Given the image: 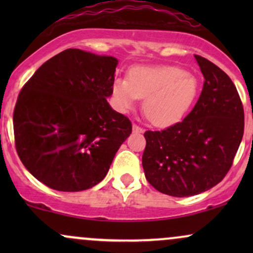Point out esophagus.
<instances>
[{
	"label": "esophagus",
	"mask_w": 253,
	"mask_h": 253,
	"mask_svg": "<svg viewBox=\"0 0 253 253\" xmlns=\"http://www.w3.org/2000/svg\"><path fill=\"white\" fill-rule=\"evenodd\" d=\"M133 132H134V133H143L144 128H143V127L138 126L136 124H134V125H133Z\"/></svg>",
	"instance_id": "1"
}]
</instances>
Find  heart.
Wrapping results in <instances>:
<instances>
[{
	"label": "heart",
	"mask_w": 253,
	"mask_h": 253,
	"mask_svg": "<svg viewBox=\"0 0 253 253\" xmlns=\"http://www.w3.org/2000/svg\"><path fill=\"white\" fill-rule=\"evenodd\" d=\"M199 82L193 74L176 66H136L128 78H117L112 86L114 106L128 113L145 98L143 112L156 126L175 124L193 106Z\"/></svg>",
	"instance_id": "obj_1"
}]
</instances>
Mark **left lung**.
Here are the masks:
<instances>
[{"instance_id":"1","label":"left lung","mask_w":253,"mask_h":253,"mask_svg":"<svg viewBox=\"0 0 253 253\" xmlns=\"http://www.w3.org/2000/svg\"><path fill=\"white\" fill-rule=\"evenodd\" d=\"M205 77L199 100L182 121L144 133L147 182L170 196L210 190L227 175L244 134V108L236 85L219 66L195 54Z\"/></svg>"}]
</instances>
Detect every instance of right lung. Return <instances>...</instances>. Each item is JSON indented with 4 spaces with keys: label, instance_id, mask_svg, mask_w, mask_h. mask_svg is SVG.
<instances>
[{
    "label": "right lung",
    "instance_id": "1",
    "mask_svg": "<svg viewBox=\"0 0 253 253\" xmlns=\"http://www.w3.org/2000/svg\"><path fill=\"white\" fill-rule=\"evenodd\" d=\"M117 58L68 48L45 62L17 97L16 152L38 181L59 191L100 183L132 124L107 102Z\"/></svg>",
    "mask_w": 253,
    "mask_h": 253
}]
</instances>
